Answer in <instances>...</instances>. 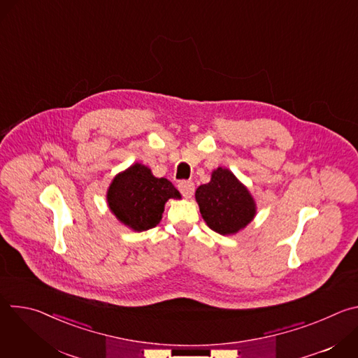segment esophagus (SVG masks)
Segmentation results:
<instances>
[{
	"label": "esophagus",
	"mask_w": 358,
	"mask_h": 358,
	"mask_svg": "<svg viewBox=\"0 0 358 358\" xmlns=\"http://www.w3.org/2000/svg\"><path fill=\"white\" fill-rule=\"evenodd\" d=\"M178 189L184 198H191L195 191V187H194V182H191V181H181L178 184Z\"/></svg>",
	"instance_id": "esophagus-1"
}]
</instances>
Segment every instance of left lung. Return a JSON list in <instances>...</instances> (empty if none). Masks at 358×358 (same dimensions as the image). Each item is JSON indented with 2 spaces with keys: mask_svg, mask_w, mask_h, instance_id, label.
Returning a JSON list of instances; mask_svg holds the SVG:
<instances>
[{
  "mask_svg": "<svg viewBox=\"0 0 358 358\" xmlns=\"http://www.w3.org/2000/svg\"><path fill=\"white\" fill-rule=\"evenodd\" d=\"M195 201L206 224L220 235H235L257 215V202L238 177L225 167L211 173V180L195 191Z\"/></svg>",
  "mask_w": 358,
  "mask_h": 358,
  "instance_id": "1",
  "label": "left lung"
}]
</instances>
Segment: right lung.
<instances>
[{
    "mask_svg": "<svg viewBox=\"0 0 358 358\" xmlns=\"http://www.w3.org/2000/svg\"><path fill=\"white\" fill-rule=\"evenodd\" d=\"M170 198L181 199V194L171 181L155 177L141 163H134L116 174L106 192L112 214L134 232L157 227Z\"/></svg>",
    "mask_w": 358,
    "mask_h": 358,
    "instance_id": "add662e5",
    "label": "right lung"
}]
</instances>
